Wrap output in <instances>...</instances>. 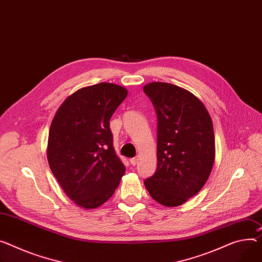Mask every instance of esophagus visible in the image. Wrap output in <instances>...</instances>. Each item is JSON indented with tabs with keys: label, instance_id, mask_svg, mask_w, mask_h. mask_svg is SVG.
I'll return each instance as SVG.
<instances>
[{
	"label": "esophagus",
	"instance_id": "esophagus-1",
	"mask_svg": "<svg viewBox=\"0 0 262 262\" xmlns=\"http://www.w3.org/2000/svg\"><path fill=\"white\" fill-rule=\"evenodd\" d=\"M137 162H138V159H137L136 157H134V158H131V159H130V164H131L132 166H135V165L137 164Z\"/></svg>",
	"mask_w": 262,
	"mask_h": 262
}]
</instances>
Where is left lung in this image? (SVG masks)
I'll use <instances>...</instances> for the list:
<instances>
[{"label": "left lung", "instance_id": "obj_1", "mask_svg": "<svg viewBox=\"0 0 262 262\" xmlns=\"http://www.w3.org/2000/svg\"><path fill=\"white\" fill-rule=\"evenodd\" d=\"M144 92L157 115V168L145 186L158 204L177 207L201 190L212 171V119L194 94L178 86L155 82Z\"/></svg>", "mask_w": 262, "mask_h": 262}]
</instances>
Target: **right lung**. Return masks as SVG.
<instances>
[{
    "mask_svg": "<svg viewBox=\"0 0 262 262\" xmlns=\"http://www.w3.org/2000/svg\"><path fill=\"white\" fill-rule=\"evenodd\" d=\"M127 94L111 83L82 88L65 99L52 119L49 167L67 196L84 209L106 203L125 174L113 148L110 118Z\"/></svg>",
    "mask_w": 262,
    "mask_h": 262,
    "instance_id": "right-lung-1",
    "label": "right lung"
}]
</instances>
